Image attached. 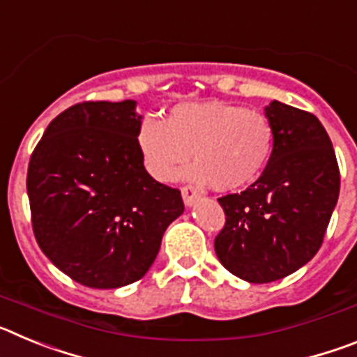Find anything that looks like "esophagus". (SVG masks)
I'll use <instances>...</instances> for the list:
<instances>
[{
    "label": "esophagus",
    "mask_w": 357,
    "mask_h": 357,
    "mask_svg": "<svg viewBox=\"0 0 357 357\" xmlns=\"http://www.w3.org/2000/svg\"><path fill=\"white\" fill-rule=\"evenodd\" d=\"M198 198H200V191H197V189L191 188V185H184V188H182V200H184V204L188 207L195 206Z\"/></svg>",
    "instance_id": "34e87169"
}]
</instances>
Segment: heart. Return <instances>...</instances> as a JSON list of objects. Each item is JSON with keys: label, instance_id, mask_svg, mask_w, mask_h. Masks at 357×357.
Instances as JSON below:
<instances>
[{"label": "heart", "instance_id": "1", "mask_svg": "<svg viewBox=\"0 0 357 357\" xmlns=\"http://www.w3.org/2000/svg\"><path fill=\"white\" fill-rule=\"evenodd\" d=\"M144 166L160 182L173 181L189 162L191 176L214 189L245 188L264 172L275 148V128L264 112L234 103L189 102L166 119L146 118L137 130Z\"/></svg>", "mask_w": 357, "mask_h": 357}]
</instances>
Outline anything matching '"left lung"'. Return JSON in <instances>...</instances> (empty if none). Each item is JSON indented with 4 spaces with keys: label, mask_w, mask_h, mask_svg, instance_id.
Instances as JSON below:
<instances>
[{
    "label": "left lung",
    "mask_w": 357,
    "mask_h": 357,
    "mask_svg": "<svg viewBox=\"0 0 357 357\" xmlns=\"http://www.w3.org/2000/svg\"><path fill=\"white\" fill-rule=\"evenodd\" d=\"M264 114L275 128L272 159L245 191L218 198L225 227L214 239L220 263L252 284L313 259L340 195L338 160L317 116L277 100Z\"/></svg>",
    "instance_id": "left-lung-1"
}]
</instances>
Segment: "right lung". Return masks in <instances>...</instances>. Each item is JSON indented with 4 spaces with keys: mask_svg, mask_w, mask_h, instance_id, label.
<instances>
[{
    "mask_svg": "<svg viewBox=\"0 0 357 357\" xmlns=\"http://www.w3.org/2000/svg\"><path fill=\"white\" fill-rule=\"evenodd\" d=\"M134 100L84 102L48 125L28 164L31 227L44 255L87 288L139 280L164 230L184 213L178 189L144 169Z\"/></svg>",
    "mask_w": 357,
    "mask_h": 357,
    "instance_id": "right-lung-1",
    "label": "right lung"
}]
</instances>
